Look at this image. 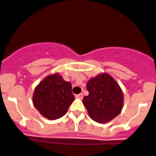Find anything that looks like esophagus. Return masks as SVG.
Instances as JSON below:
<instances>
[{
    "instance_id": "34e87169",
    "label": "esophagus",
    "mask_w": 156,
    "mask_h": 156,
    "mask_svg": "<svg viewBox=\"0 0 156 156\" xmlns=\"http://www.w3.org/2000/svg\"><path fill=\"white\" fill-rule=\"evenodd\" d=\"M76 97L77 99H82L83 98V93L78 94V95H76Z\"/></svg>"
}]
</instances>
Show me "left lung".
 Masks as SVG:
<instances>
[{
	"mask_svg": "<svg viewBox=\"0 0 156 156\" xmlns=\"http://www.w3.org/2000/svg\"><path fill=\"white\" fill-rule=\"evenodd\" d=\"M88 96L83 104L91 119L97 123H108L119 115L123 104V94L116 81L108 73H101L87 83Z\"/></svg>",
	"mask_w": 156,
	"mask_h": 156,
	"instance_id": "left-lung-1",
	"label": "left lung"
}]
</instances>
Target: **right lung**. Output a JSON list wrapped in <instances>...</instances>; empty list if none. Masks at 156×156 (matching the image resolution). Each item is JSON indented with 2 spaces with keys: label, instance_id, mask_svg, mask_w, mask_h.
Segmentation results:
<instances>
[{
  "label": "right lung",
  "instance_id": "1",
  "mask_svg": "<svg viewBox=\"0 0 156 156\" xmlns=\"http://www.w3.org/2000/svg\"><path fill=\"white\" fill-rule=\"evenodd\" d=\"M74 100L72 84L59 73L45 77L36 87L33 96L35 108L50 120L64 116Z\"/></svg>",
  "mask_w": 156,
  "mask_h": 156
}]
</instances>
